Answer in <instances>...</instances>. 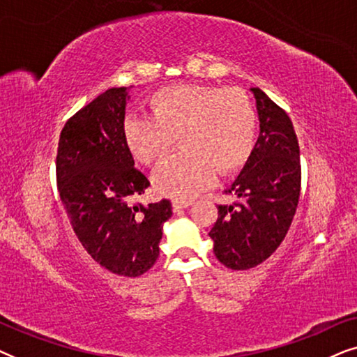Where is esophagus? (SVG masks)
Instances as JSON below:
<instances>
[{
    "label": "esophagus",
    "instance_id": "obj_1",
    "mask_svg": "<svg viewBox=\"0 0 357 357\" xmlns=\"http://www.w3.org/2000/svg\"><path fill=\"white\" fill-rule=\"evenodd\" d=\"M190 204H192V202H180V199H174L172 208H174L175 213H178V211H182V209L188 208Z\"/></svg>",
    "mask_w": 357,
    "mask_h": 357
}]
</instances>
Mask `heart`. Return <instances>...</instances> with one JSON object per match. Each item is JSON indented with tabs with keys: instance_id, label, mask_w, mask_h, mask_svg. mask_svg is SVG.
<instances>
[{
	"instance_id": "heart-1",
	"label": "heart",
	"mask_w": 357,
	"mask_h": 357,
	"mask_svg": "<svg viewBox=\"0 0 357 357\" xmlns=\"http://www.w3.org/2000/svg\"><path fill=\"white\" fill-rule=\"evenodd\" d=\"M151 115H128L121 135L143 165L158 164L175 141L182 151L153 175L162 197L188 202L213 183L216 172L241 170L255 149L258 116L250 97L236 87L175 84L154 92Z\"/></svg>"
}]
</instances>
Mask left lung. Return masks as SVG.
<instances>
[{"instance_id":"obj_1","label":"left lung","mask_w":357,"mask_h":357,"mask_svg":"<svg viewBox=\"0 0 357 357\" xmlns=\"http://www.w3.org/2000/svg\"><path fill=\"white\" fill-rule=\"evenodd\" d=\"M260 136L242 172L226 190L237 197L219 204L209 237L214 255L231 270H248L281 245L301 195V154L289 115L265 92L252 87Z\"/></svg>"}]
</instances>
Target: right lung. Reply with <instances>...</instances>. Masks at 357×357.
Here are the masks:
<instances>
[{
	"instance_id": "add662e5",
	"label": "right lung",
	"mask_w": 357,
	"mask_h": 357,
	"mask_svg": "<svg viewBox=\"0 0 357 357\" xmlns=\"http://www.w3.org/2000/svg\"><path fill=\"white\" fill-rule=\"evenodd\" d=\"M128 99L126 87H112L66 121L58 141L56 185L86 252L110 273L136 278L158 260L172 204L131 203L149 180L135 169L121 135Z\"/></svg>"
}]
</instances>
